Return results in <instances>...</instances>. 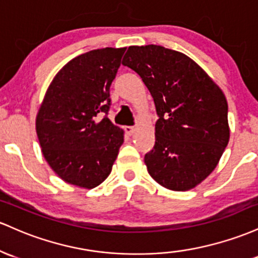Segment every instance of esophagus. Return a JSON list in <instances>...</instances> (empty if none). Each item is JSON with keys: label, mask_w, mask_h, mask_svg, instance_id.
Wrapping results in <instances>:
<instances>
[{"label": "esophagus", "mask_w": 258, "mask_h": 258, "mask_svg": "<svg viewBox=\"0 0 258 258\" xmlns=\"http://www.w3.org/2000/svg\"><path fill=\"white\" fill-rule=\"evenodd\" d=\"M124 130H125V133L128 135H133L135 133L134 126H125V128H124Z\"/></svg>", "instance_id": "obj_1"}]
</instances>
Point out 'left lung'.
I'll use <instances>...</instances> for the list:
<instances>
[{
  "mask_svg": "<svg viewBox=\"0 0 258 258\" xmlns=\"http://www.w3.org/2000/svg\"><path fill=\"white\" fill-rule=\"evenodd\" d=\"M121 64L137 72L155 102V146L147 172L166 189L201 184L229 143L228 103L222 89L186 54L157 45L130 46Z\"/></svg>",
  "mask_w": 258,
  "mask_h": 258,
  "instance_id": "left-lung-1",
  "label": "left lung"
}]
</instances>
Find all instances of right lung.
Returning <instances> with one entry per match:
<instances>
[{
	"instance_id": "1",
	"label": "right lung",
	"mask_w": 258,
	"mask_h": 258,
	"mask_svg": "<svg viewBox=\"0 0 258 258\" xmlns=\"http://www.w3.org/2000/svg\"><path fill=\"white\" fill-rule=\"evenodd\" d=\"M126 47L100 48L71 59L54 75L35 126L48 166L66 183L94 189L112 170L124 130L101 114Z\"/></svg>"
}]
</instances>
